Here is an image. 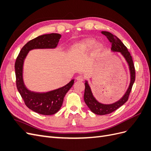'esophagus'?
<instances>
[{"instance_id": "1", "label": "esophagus", "mask_w": 151, "mask_h": 151, "mask_svg": "<svg viewBox=\"0 0 151 151\" xmlns=\"http://www.w3.org/2000/svg\"><path fill=\"white\" fill-rule=\"evenodd\" d=\"M76 79L79 81H84V77L83 76H78L76 77Z\"/></svg>"}]
</instances>
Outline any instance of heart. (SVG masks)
Returning <instances> with one entry per match:
<instances>
[{"mask_svg":"<svg viewBox=\"0 0 151 151\" xmlns=\"http://www.w3.org/2000/svg\"><path fill=\"white\" fill-rule=\"evenodd\" d=\"M95 44V40L93 39L85 40L77 44L75 47V49L79 52H86L92 48ZM101 49V46L99 44H96L94 46V51L99 52Z\"/></svg>","mask_w":151,"mask_h":151,"instance_id":"1","label":"heart"}]
</instances>
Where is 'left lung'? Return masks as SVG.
Instances as JSON below:
<instances>
[{"instance_id": "obj_1", "label": "left lung", "mask_w": 151, "mask_h": 151, "mask_svg": "<svg viewBox=\"0 0 151 151\" xmlns=\"http://www.w3.org/2000/svg\"><path fill=\"white\" fill-rule=\"evenodd\" d=\"M101 33L106 36L109 41V42L111 43V51L114 52H120L123 56V57L125 58L129 67L130 82L129 88H128L125 94L123 95V96L120 99L114 103L106 104L98 102L95 99L88 84V82L86 81L85 91L84 95V101L87 104V106L91 109V111L99 115H104L111 113L114 111H115L118 108H119L123 104H124L127 101L128 99H129V94L131 92L132 86H133L135 79V70L133 60H132V57L130 55V52L128 51L127 48L122 42V41L119 38H117L115 35H113V34L108 31H101Z\"/></svg>"}]
</instances>
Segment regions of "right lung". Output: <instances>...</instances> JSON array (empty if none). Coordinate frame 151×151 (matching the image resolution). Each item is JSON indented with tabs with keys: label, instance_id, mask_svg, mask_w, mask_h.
<instances>
[{
	"label": "right lung",
	"instance_id": "obj_1",
	"mask_svg": "<svg viewBox=\"0 0 151 151\" xmlns=\"http://www.w3.org/2000/svg\"><path fill=\"white\" fill-rule=\"evenodd\" d=\"M60 38V34L51 33L41 35L30 40L22 48L15 62L17 90L26 106L41 115H51L59 111L66 93L74 84V79L62 88L49 92L36 93L31 91L26 88L22 77L24 61L31 50L56 48Z\"/></svg>",
	"mask_w": 151,
	"mask_h": 151
}]
</instances>
